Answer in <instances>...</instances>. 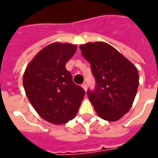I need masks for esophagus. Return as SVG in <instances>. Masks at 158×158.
Returning <instances> with one entry per match:
<instances>
[{
	"label": "esophagus",
	"mask_w": 158,
	"mask_h": 158,
	"mask_svg": "<svg viewBox=\"0 0 158 158\" xmlns=\"http://www.w3.org/2000/svg\"><path fill=\"white\" fill-rule=\"evenodd\" d=\"M81 87H82V89L85 90V91L87 90V84H86V83H83V84L81 85Z\"/></svg>",
	"instance_id": "34e87169"
}]
</instances>
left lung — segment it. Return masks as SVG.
<instances>
[{
	"label": "left lung",
	"mask_w": 158,
	"mask_h": 158,
	"mask_svg": "<svg viewBox=\"0 0 158 158\" xmlns=\"http://www.w3.org/2000/svg\"><path fill=\"white\" fill-rule=\"evenodd\" d=\"M80 49L96 82L94 90H88L90 102L101 118L117 121L132 106L139 88L138 69L105 42L81 44Z\"/></svg>",
	"instance_id": "left-lung-1"
}]
</instances>
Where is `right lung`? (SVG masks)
Wrapping results in <instances>:
<instances>
[{
	"label": "right lung",
	"instance_id": "obj_1",
	"mask_svg": "<svg viewBox=\"0 0 158 158\" xmlns=\"http://www.w3.org/2000/svg\"><path fill=\"white\" fill-rule=\"evenodd\" d=\"M77 48L69 43L49 44L33 57L24 73L23 86L29 102L41 118L54 125L74 118L85 94L65 68Z\"/></svg>",
	"mask_w": 158,
	"mask_h": 158
}]
</instances>
